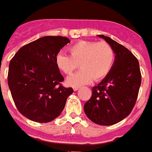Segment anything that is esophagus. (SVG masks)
Listing matches in <instances>:
<instances>
[{
    "instance_id": "esophagus-1",
    "label": "esophagus",
    "mask_w": 152,
    "mask_h": 152,
    "mask_svg": "<svg viewBox=\"0 0 152 152\" xmlns=\"http://www.w3.org/2000/svg\"><path fill=\"white\" fill-rule=\"evenodd\" d=\"M78 88H79V87H74V91H77V90H78Z\"/></svg>"
}]
</instances>
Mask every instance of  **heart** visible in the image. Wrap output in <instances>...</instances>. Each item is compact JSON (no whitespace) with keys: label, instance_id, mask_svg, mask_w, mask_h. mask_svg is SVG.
I'll return each mask as SVG.
<instances>
[{"label":"heart","instance_id":"obj_1","mask_svg":"<svg viewBox=\"0 0 152 152\" xmlns=\"http://www.w3.org/2000/svg\"><path fill=\"white\" fill-rule=\"evenodd\" d=\"M70 56L60 52L55 61L57 68L65 75H70L79 67L81 70L67 80L72 87L91 83L92 80L99 81L110 73L115 60L113 49L106 42L78 41L68 48Z\"/></svg>","mask_w":152,"mask_h":152}]
</instances>
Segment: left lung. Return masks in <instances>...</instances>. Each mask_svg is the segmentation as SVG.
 I'll return each mask as SVG.
<instances>
[{"mask_svg":"<svg viewBox=\"0 0 152 152\" xmlns=\"http://www.w3.org/2000/svg\"><path fill=\"white\" fill-rule=\"evenodd\" d=\"M112 46L115 60L110 73L92 88V96L84 106L88 118L95 124L110 126L131 113L141 83L137 59L128 49L104 35H98Z\"/></svg>","mask_w":152,"mask_h":152,"instance_id":"left-lung-1","label":"left lung"}]
</instances>
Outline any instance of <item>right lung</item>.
I'll return each instance as SVG.
<instances>
[{
	"mask_svg": "<svg viewBox=\"0 0 152 152\" xmlns=\"http://www.w3.org/2000/svg\"><path fill=\"white\" fill-rule=\"evenodd\" d=\"M70 42L63 36H44L22 46L11 60L7 83L16 107L26 118L48 123L60 116L72 88L56 65V54Z\"/></svg>",
	"mask_w": 152,
	"mask_h": 152,
	"instance_id": "right-lung-1",
	"label": "right lung"
}]
</instances>
